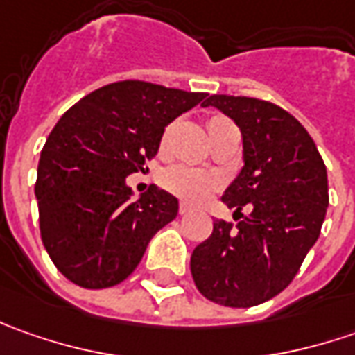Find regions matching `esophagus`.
<instances>
[{
    "label": "esophagus",
    "instance_id": "34e87169",
    "mask_svg": "<svg viewBox=\"0 0 355 355\" xmlns=\"http://www.w3.org/2000/svg\"><path fill=\"white\" fill-rule=\"evenodd\" d=\"M191 211H193V207H191V205H187V203H180V215H189Z\"/></svg>",
    "mask_w": 355,
    "mask_h": 355
}]
</instances>
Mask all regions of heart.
I'll list each match as a JSON object with an SVG mask.
<instances>
[{
  "mask_svg": "<svg viewBox=\"0 0 355 355\" xmlns=\"http://www.w3.org/2000/svg\"><path fill=\"white\" fill-rule=\"evenodd\" d=\"M225 124H231L227 118L213 116L207 122V130L213 136L217 130L223 128ZM168 134H170V128L164 132V138H162L164 142L168 140ZM159 184L164 185L170 193L185 199L189 203H201V201L209 198L213 191H217L221 187L223 178L217 171L201 170V168H193V166H187V164H175V166L162 171Z\"/></svg>",
  "mask_w": 355,
  "mask_h": 355,
  "instance_id": "b5f03b06",
  "label": "heart"
}]
</instances>
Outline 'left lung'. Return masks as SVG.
<instances>
[{
    "instance_id": "left-lung-1",
    "label": "left lung",
    "mask_w": 355,
    "mask_h": 355,
    "mask_svg": "<svg viewBox=\"0 0 355 355\" xmlns=\"http://www.w3.org/2000/svg\"><path fill=\"white\" fill-rule=\"evenodd\" d=\"M243 134V170L221 201L237 225L213 221L191 254V277L207 300L231 308L263 304L282 293L318 241L328 209L326 166L306 128L280 106L249 96L213 94ZM249 205L252 211L240 209Z\"/></svg>"
}]
</instances>
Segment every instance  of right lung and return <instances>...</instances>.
Listing matches in <instances>:
<instances>
[{
    "instance_id": "right-lung-1",
    "label": "right lung",
    "mask_w": 355,
    "mask_h": 355,
    "mask_svg": "<svg viewBox=\"0 0 355 355\" xmlns=\"http://www.w3.org/2000/svg\"><path fill=\"white\" fill-rule=\"evenodd\" d=\"M205 92L120 80L80 98L49 134L37 168L39 229L51 261L83 288L128 279L178 199L150 185L132 199L126 178L157 154L164 130Z\"/></svg>"
}]
</instances>
